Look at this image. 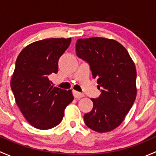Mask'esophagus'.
<instances>
[{"label": "esophagus", "instance_id": "esophagus-1", "mask_svg": "<svg viewBox=\"0 0 156 156\" xmlns=\"http://www.w3.org/2000/svg\"><path fill=\"white\" fill-rule=\"evenodd\" d=\"M73 95H74V97H75V99H80L84 96V94H81V93L78 92V91H75V90H73Z\"/></svg>", "mask_w": 156, "mask_h": 156}]
</instances>
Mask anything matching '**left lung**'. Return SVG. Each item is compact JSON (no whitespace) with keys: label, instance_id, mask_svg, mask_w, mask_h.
Masks as SVG:
<instances>
[{"label":"left lung","instance_id":"left-lung-1","mask_svg":"<svg viewBox=\"0 0 156 156\" xmlns=\"http://www.w3.org/2000/svg\"><path fill=\"white\" fill-rule=\"evenodd\" d=\"M76 54L89 63L101 94L91 99L92 110L84 115L89 128L99 133L119 127L136 97V71L127 50L120 43L105 37L77 41Z\"/></svg>","mask_w":156,"mask_h":156}]
</instances>
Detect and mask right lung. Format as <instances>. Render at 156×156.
Masks as SVG:
<instances>
[{
    "mask_svg": "<svg viewBox=\"0 0 156 156\" xmlns=\"http://www.w3.org/2000/svg\"><path fill=\"white\" fill-rule=\"evenodd\" d=\"M71 40L61 37L33 42L16 61L11 89L23 116L35 128L48 130L59 125L64 110L74 100L71 90L53 87L48 78L57 73L58 61Z\"/></svg>",
    "mask_w": 156,
    "mask_h": 156,
    "instance_id": "add662e5",
    "label": "right lung"
}]
</instances>
